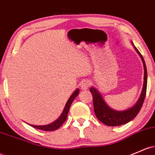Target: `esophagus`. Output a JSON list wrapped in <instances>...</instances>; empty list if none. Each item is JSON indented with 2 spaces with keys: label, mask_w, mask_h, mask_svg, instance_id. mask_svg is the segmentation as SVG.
<instances>
[{
  "label": "esophagus",
  "mask_w": 155,
  "mask_h": 155,
  "mask_svg": "<svg viewBox=\"0 0 155 155\" xmlns=\"http://www.w3.org/2000/svg\"><path fill=\"white\" fill-rule=\"evenodd\" d=\"M90 84H91V83H90L89 81H87V80L84 81L83 82H81V89L82 90V91L87 90L88 88H89Z\"/></svg>",
  "instance_id": "esophagus-1"
}]
</instances>
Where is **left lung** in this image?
<instances>
[{
  "mask_svg": "<svg viewBox=\"0 0 155 155\" xmlns=\"http://www.w3.org/2000/svg\"><path fill=\"white\" fill-rule=\"evenodd\" d=\"M131 43L133 45L135 51L140 56L141 60L143 62L144 68V76H143V85L142 91H141L140 96L139 97L138 100L134 106L132 107L127 109V110L118 111L115 110L113 108L110 107L107 103L104 100L102 96L95 87H91L90 88V91L93 95V107H94V112L96 115V118L101 122L104 124L105 125L110 126V127H117L127 124L131 121L132 119L135 118L137 113L140 112L141 107L143 104L144 99L146 97V93H147V66H146L145 61L143 58L140 53L138 51L136 47L134 45L133 42L131 41Z\"/></svg>",
  "mask_w": 155,
  "mask_h": 155,
  "instance_id": "1",
  "label": "left lung"
}]
</instances>
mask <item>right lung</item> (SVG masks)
<instances>
[{"mask_svg": "<svg viewBox=\"0 0 155 155\" xmlns=\"http://www.w3.org/2000/svg\"><path fill=\"white\" fill-rule=\"evenodd\" d=\"M79 89H76L73 94L71 95V97L69 98V99L68 100L67 103H66L65 106H64L63 111H62V114L60 115V116L55 121L52 122V123L49 124L47 125H42V126H37V125H32V124H29L30 126H31L32 127L34 128H36L37 130H43V131H54L57 129H59L61 126L62 125V124L64 123V121L67 119V115L68 113L69 110H70V107H71V104H72L73 101L75 99L76 96L79 95Z\"/></svg>", "mask_w": 155, "mask_h": 155, "instance_id": "obj_1", "label": "right lung"}]
</instances>
